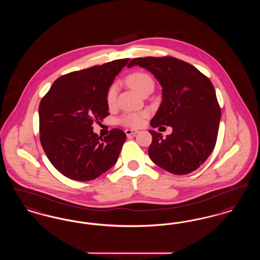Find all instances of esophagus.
I'll use <instances>...</instances> for the list:
<instances>
[{"mask_svg": "<svg viewBox=\"0 0 260 260\" xmlns=\"http://www.w3.org/2000/svg\"><path fill=\"white\" fill-rule=\"evenodd\" d=\"M124 133H125V135L127 137H129V136H135L136 134H138V131H136V129H129V128H126L125 131H124Z\"/></svg>", "mask_w": 260, "mask_h": 260, "instance_id": "esophagus-1", "label": "esophagus"}]
</instances>
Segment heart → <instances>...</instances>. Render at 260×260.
<instances>
[{
    "instance_id": "b5f03b06",
    "label": "heart",
    "mask_w": 260,
    "mask_h": 260,
    "mask_svg": "<svg viewBox=\"0 0 260 260\" xmlns=\"http://www.w3.org/2000/svg\"><path fill=\"white\" fill-rule=\"evenodd\" d=\"M126 82L140 95L144 94V92L149 88L154 87L153 79L148 74L142 73V72L132 73L127 77ZM117 92H118V86H117V84L114 83L110 87H108V89L106 91V95H105L106 103L109 107L115 105L116 99H117ZM147 116H148L147 112H127L120 117L119 122H120V124L125 125V126L139 127L143 124L144 120Z\"/></svg>"
}]
</instances>
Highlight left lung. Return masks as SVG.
Returning a JSON list of instances; mask_svg holds the SVG:
<instances>
[{"mask_svg":"<svg viewBox=\"0 0 260 260\" xmlns=\"http://www.w3.org/2000/svg\"><path fill=\"white\" fill-rule=\"evenodd\" d=\"M138 65L159 81L162 100L151 125H170L173 133L162 138L149 131L150 159L169 173H192L214 149L221 110L210 79L196 67L172 56L138 57L127 67Z\"/></svg>","mask_w":260,"mask_h":260,"instance_id":"obj_1","label":"left lung"}]
</instances>
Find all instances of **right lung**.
<instances>
[{
    "label": "right lung",
    "mask_w": 260,
    "mask_h": 260,
    "mask_svg": "<svg viewBox=\"0 0 260 260\" xmlns=\"http://www.w3.org/2000/svg\"><path fill=\"white\" fill-rule=\"evenodd\" d=\"M128 60L63 75L41 100L40 141L52 166L66 177L89 181L118 160L125 134L113 128L102 138L93 133L92 124L109 115L106 91Z\"/></svg>",
    "instance_id": "right-lung-1"
}]
</instances>
